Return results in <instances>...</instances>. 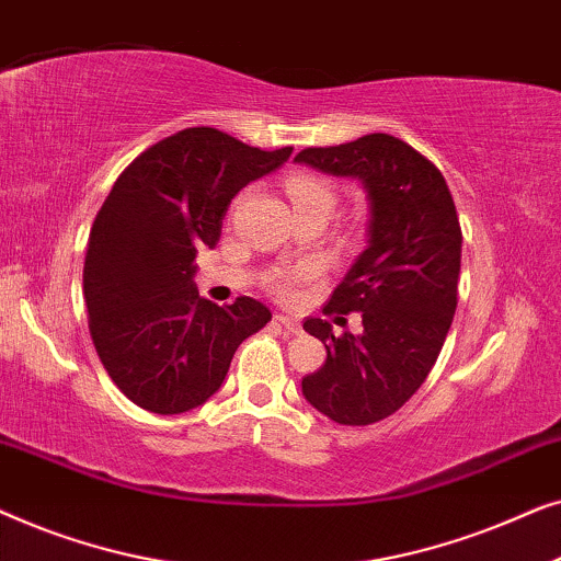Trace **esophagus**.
<instances>
[{
    "instance_id": "esophagus-1",
    "label": "esophagus",
    "mask_w": 561,
    "mask_h": 561,
    "mask_svg": "<svg viewBox=\"0 0 561 561\" xmlns=\"http://www.w3.org/2000/svg\"><path fill=\"white\" fill-rule=\"evenodd\" d=\"M275 321H278V324L286 329V332L301 334V321L294 319V317H288V313H275Z\"/></svg>"
}]
</instances>
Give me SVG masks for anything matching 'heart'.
Listing matches in <instances>:
<instances>
[{
  "mask_svg": "<svg viewBox=\"0 0 561 561\" xmlns=\"http://www.w3.org/2000/svg\"><path fill=\"white\" fill-rule=\"evenodd\" d=\"M288 196L294 198V204H309V202H329L332 204V191H329L324 183L311 179V175H294L288 181ZM309 267H301V271L294 273H278L273 278V290L280 298H294L296 296V283L301 278H309Z\"/></svg>",
  "mask_w": 561,
  "mask_h": 561,
  "instance_id": "obj_1",
  "label": "heart"
}]
</instances>
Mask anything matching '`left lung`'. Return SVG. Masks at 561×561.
Segmentation results:
<instances>
[{
  "mask_svg": "<svg viewBox=\"0 0 561 561\" xmlns=\"http://www.w3.org/2000/svg\"><path fill=\"white\" fill-rule=\"evenodd\" d=\"M296 163L357 179L367 198V248L324 313H363V332L334 336L327 319L304 329L327 363L301 380L304 398L336 424L367 426L396 413L439 357L455 319L462 229L439 168L393 135L306 148Z\"/></svg>",
  "mask_w": 561,
  "mask_h": 561,
  "instance_id": "8db88e82",
  "label": "left lung"
}]
</instances>
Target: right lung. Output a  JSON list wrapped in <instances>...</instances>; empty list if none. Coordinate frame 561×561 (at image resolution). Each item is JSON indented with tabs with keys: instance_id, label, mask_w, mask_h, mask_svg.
<instances>
[{
	"instance_id": "1",
	"label": "right lung",
	"mask_w": 561,
	"mask_h": 561,
	"mask_svg": "<svg viewBox=\"0 0 561 561\" xmlns=\"http://www.w3.org/2000/svg\"><path fill=\"white\" fill-rule=\"evenodd\" d=\"M290 152L188 127L145 150L112 186L89 234L83 298L99 359L140 409L171 416L209 401L237 347L271 321L250 296L229 306L198 296L194 260L219 242L232 198Z\"/></svg>"
}]
</instances>
